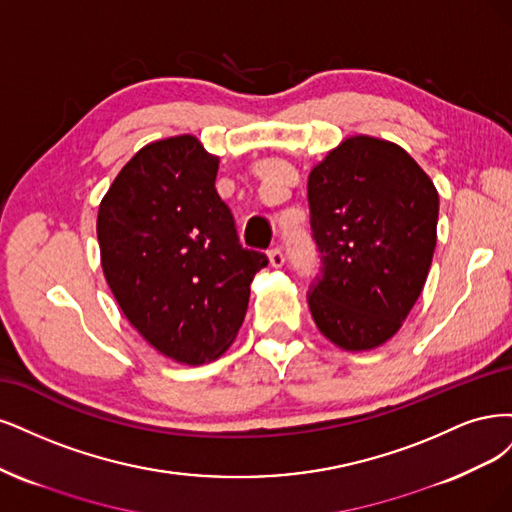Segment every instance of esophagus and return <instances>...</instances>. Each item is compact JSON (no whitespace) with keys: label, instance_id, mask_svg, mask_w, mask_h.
Here are the masks:
<instances>
[{"label":"esophagus","instance_id":"obj_1","mask_svg":"<svg viewBox=\"0 0 512 512\" xmlns=\"http://www.w3.org/2000/svg\"><path fill=\"white\" fill-rule=\"evenodd\" d=\"M268 257H270L272 268H283V263H285V255H283V251H280V249H272V251L268 253Z\"/></svg>","mask_w":512,"mask_h":512}]
</instances>
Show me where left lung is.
Masks as SVG:
<instances>
[{
  "instance_id": "8db88e82",
  "label": "left lung",
  "mask_w": 512,
  "mask_h": 512,
  "mask_svg": "<svg viewBox=\"0 0 512 512\" xmlns=\"http://www.w3.org/2000/svg\"><path fill=\"white\" fill-rule=\"evenodd\" d=\"M323 278L308 306L342 351L383 346L419 300L436 249L438 191L402 146L351 136L308 174Z\"/></svg>"
}]
</instances>
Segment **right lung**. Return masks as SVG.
<instances>
[{"instance_id":"right-lung-1","label":"right lung","mask_w":512,"mask_h":512,"mask_svg":"<svg viewBox=\"0 0 512 512\" xmlns=\"http://www.w3.org/2000/svg\"><path fill=\"white\" fill-rule=\"evenodd\" d=\"M219 157L191 134L142 146L97 210L106 283L127 321L163 357L202 366L244 321L268 257L242 249L214 180Z\"/></svg>"}]
</instances>
